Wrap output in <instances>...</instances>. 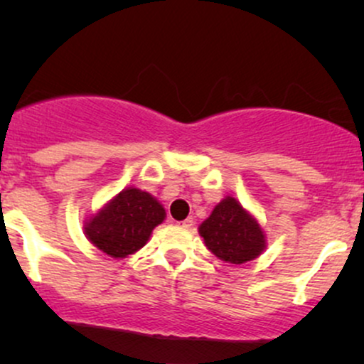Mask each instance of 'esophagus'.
<instances>
[{
	"label": "esophagus",
	"instance_id": "34e87169",
	"mask_svg": "<svg viewBox=\"0 0 364 364\" xmlns=\"http://www.w3.org/2000/svg\"><path fill=\"white\" fill-rule=\"evenodd\" d=\"M179 228L183 229H190L191 225H193V219H185V220H179V223H176Z\"/></svg>",
	"mask_w": 364,
	"mask_h": 364
}]
</instances>
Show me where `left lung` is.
Masks as SVG:
<instances>
[{"mask_svg":"<svg viewBox=\"0 0 364 364\" xmlns=\"http://www.w3.org/2000/svg\"><path fill=\"white\" fill-rule=\"evenodd\" d=\"M198 232L219 260L235 265L255 260L267 248L262 224L235 196H224L198 225Z\"/></svg>","mask_w":364,"mask_h":364,"instance_id":"8db88e82","label":"left lung"}]
</instances>
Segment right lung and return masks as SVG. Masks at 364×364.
Masks as SVG:
<instances>
[{"label":"right lung","mask_w":364,"mask_h":364,"mask_svg":"<svg viewBox=\"0 0 364 364\" xmlns=\"http://www.w3.org/2000/svg\"><path fill=\"white\" fill-rule=\"evenodd\" d=\"M166 208L149 191L129 186L85 219L87 240L112 258H127L144 248L164 223Z\"/></svg>","instance_id":"1"}]
</instances>
